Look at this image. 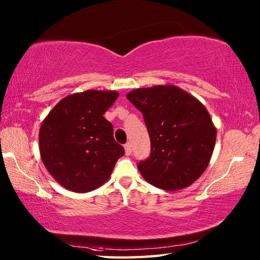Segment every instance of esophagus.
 Segmentation results:
<instances>
[{
    "label": "esophagus",
    "mask_w": 260,
    "mask_h": 260,
    "mask_svg": "<svg viewBox=\"0 0 260 260\" xmlns=\"http://www.w3.org/2000/svg\"><path fill=\"white\" fill-rule=\"evenodd\" d=\"M124 148H125V154H126V155H131V154H132V145H131V143H126V144L124 145Z\"/></svg>",
    "instance_id": "34e87169"
}]
</instances>
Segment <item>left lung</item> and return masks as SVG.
Wrapping results in <instances>:
<instances>
[{"mask_svg": "<svg viewBox=\"0 0 260 260\" xmlns=\"http://www.w3.org/2000/svg\"><path fill=\"white\" fill-rule=\"evenodd\" d=\"M127 99L142 112L151 155L137 165L148 183L167 191L184 189L208 168L217 128L206 106L174 85L137 88Z\"/></svg>", "mask_w": 260, "mask_h": 260, "instance_id": "left-lung-1", "label": "left lung"}]
</instances>
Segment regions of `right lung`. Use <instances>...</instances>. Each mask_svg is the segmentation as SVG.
Listing matches in <instances>:
<instances>
[{"mask_svg": "<svg viewBox=\"0 0 260 260\" xmlns=\"http://www.w3.org/2000/svg\"><path fill=\"white\" fill-rule=\"evenodd\" d=\"M114 90H86L62 98L43 119L39 150L48 172L64 189L85 193L106 182L124 147L114 140L104 114L118 98Z\"/></svg>", "mask_w": 260, "mask_h": 260, "instance_id": "1", "label": "right lung"}]
</instances>
